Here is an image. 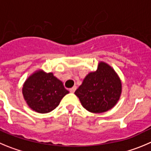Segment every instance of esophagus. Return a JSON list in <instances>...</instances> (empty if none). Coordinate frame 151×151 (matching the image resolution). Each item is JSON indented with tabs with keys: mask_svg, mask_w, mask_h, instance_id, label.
I'll return each mask as SVG.
<instances>
[{
	"mask_svg": "<svg viewBox=\"0 0 151 151\" xmlns=\"http://www.w3.org/2000/svg\"><path fill=\"white\" fill-rule=\"evenodd\" d=\"M76 89H77V86H74V87L70 88V89H69V91H70V92H71V93H74V92H75Z\"/></svg>",
	"mask_w": 151,
	"mask_h": 151,
	"instance_id": "1",
	"label": "esophagus"
}]
</instances>
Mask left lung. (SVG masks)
<instances>
[{
  "instance_id": "left-lung-1",
  "label": "left lung",
  "mask_w": 151,
  "mask_h": 151,
  "mask_svg": "<svg viewBox=\"0 0 151 151\" xmlns=\"http://www.w3.org/2000/svg\"><path fill=\"white\" fill-rule=\"evenodd\" d=\"M121 89V81L114 70L100 62L97 70L89 73L74 93L87 111L103 113L116 104Z\"/></svg>"
}]
</instances>
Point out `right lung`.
Returning a JSON list of instances; mask_svg holds the SVG:
<instances>
[{
    "mask_svg": "<svg viewBox=\"0 0 151 151\" xmlns=\"http://www.w3.org/2000/svg\"><path fill=\"white\" fill-rule=\"evenodd\" d=\"M22 93L27 104L32 110L46 114L55 109L69 92L52 73L47 74L39 70L25 81Z\"/></svg>",
    "mask_w": 151,
    "mask_h": 151,
    "instance_id": "right-lung-1",
    "label": "right lung"
}]
</instances>
